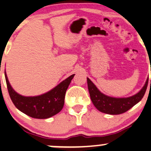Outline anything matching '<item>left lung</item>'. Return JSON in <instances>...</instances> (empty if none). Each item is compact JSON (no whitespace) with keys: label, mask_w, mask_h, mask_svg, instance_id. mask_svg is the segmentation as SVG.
Returning a JSON list of instances; mask_svg holds the SVG:
<instances>
[{"label":"left lung","mask_w":151,"mask_h":151,"mask_svg":"<svg viewBox=\"0 0 151 151\" xmlns=\"http://www.w3.org/2000/svg\"><path fill=\"white\" fill-rule=\"evenodd\" d=\"M148 83V79L141 91L132 96L128 98H114L106 96L100 92L92 81L87 78L88 89L93 105L99 111L112 115L124 113L141 101L146 91Z\"/></svg>","instance_id":"obj_1"}]
</instances>
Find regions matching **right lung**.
I'll return each mask as SVG.
<instances>
[{"label": "right lung", "instance_id": "obj_1", "mask_svg": "<svg viewBox=\"0 0 151 151\" xmlns=\"http://www.w3.org/2000/svg\"><path fill=\"white\" fill-rule=\"evenodd\" d=\"M74 76V74L71 75L51 91L40 96H23L13 90L5 73L7 88L13 104L26 115L40 119L53 116L62 110L65 104L66 91Z\"/></svg>", "mask_w": 151, "mask_h": 151}]
</instances>
